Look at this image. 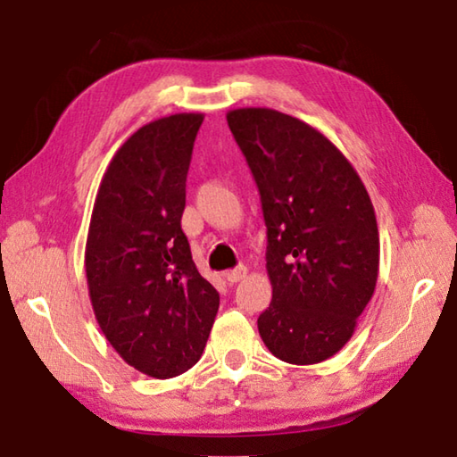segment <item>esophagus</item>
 Here are the masks:
<instances>
[{
    "label": "esophagus",
    "mask_w": 457,
    "mask_h": 457,
    "mask_svg": "<svg viewBox=\"0 0 457 457\" xmlns=\"http://www.w3.org/2000/svg\"><path fill=\"white\" fill-rule=\"evenodd\" d=\"M248 275V269L246 267H237V269H234V270H228L226 272V278H228V283H240L244 277Z\"/></svg>",
    "instance_id": "esophagus-1"
}]
</instances>
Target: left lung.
I'll use <instances>...</instances> for the list:
<instances>
[{
	"instance_id": "8db88e82",
	"label": "left lung",
	"mask_w": 457,
	"mask_h": 457,
	"mask_svg": "<svg viewBox=\"0 0 457 457\" xmlns=\"http://www.w3.org/2000/svg\"><path fill=\"white\" fill-rule=\"evenodd\" d=\"M226 117L267 223L272 302L258 332L285 363H322L349 343L376 291L379 231L370 193L345 154L308 122L254 106Z\"/></svg>"
}]
</instances>
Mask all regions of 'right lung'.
<instances>
[{
    "mask_svg": "<svg viewBox=\"0 0 457 457\" xmlns=\"http://www.w3.org/2000/svg\"><path fill=\"white\" fill-rule=\"evenodd\" d=\"M203 112L137 129L112 155L94 201L86 278L102 335L125 363L155 379L201 359L220 294L180 228L187 174Z\"/></svg>",
    "mask_w": 457,
    "mask_h": 457,
    "instance_id": "right-lung-1",
    "label": "right lung"
}]
</instances>
